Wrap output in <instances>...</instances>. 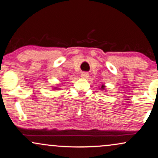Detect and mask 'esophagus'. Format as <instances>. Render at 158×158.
Instances as JSON below:
<instances>
[{"label":"esophagus","instance_id":"34e87169","mask_svg":"<svg viewBox=\"0 0 158 158\" xmlns=\"http://www.w3.org/2000/svg\"><path fill=\"white\" fill-rule=\"evenodd\" d=\"M81 77L83 78V79H87L89 77V74L87 72H82L81 73Z\"/></svg>","mask_w":158,"mask_h":158}]
</instances>
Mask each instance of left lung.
<instances>
[{
    "instance_id": "obj_1",
    "label": "left lung",
    "mask_w": 158,
    "mask_h": 158,
    "mask_svg": "<svg viewBox=\"0 0 158 158\" xmlns=\"http://www.w3.org/2000/svg\"><path fill=\"white\" fill-rule=\"evenodd\" d=\"M105 88H106V86L105 85H102V86L100 87V88H99V90H105Z\"/></svg>"
}]
</instances>
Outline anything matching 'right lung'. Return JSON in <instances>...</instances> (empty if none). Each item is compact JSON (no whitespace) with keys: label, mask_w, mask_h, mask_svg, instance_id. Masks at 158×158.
I'll return each instance as SVG.
<instances>
[{"label":"right lung","mask_w":158,"mask_h":158,"mask_svg":"<svg viewBox=\"0 0 158 158\" xmlns=\"http://www.w3.org/2000/svg\"><path fill=\"white\" fill-rule=\"evenodd\" d=\"M53 89H54V90H59V89H60V87H54V88Z\"/></svg>","instance_id":"obj_1"}]
</instances>
